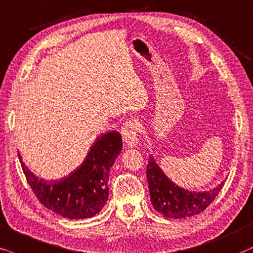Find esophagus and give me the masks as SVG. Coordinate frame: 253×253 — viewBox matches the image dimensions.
Wrapping results in <instances>:
<instances>
[{"instance_id": "esophagus-1", "label": "esophagus", "mask_w": 253, "mask_h": 253, "mask_svg": "<svg viewBox=\"0 0 253 253\" xmlns=\"http://www.w3.org/2000/svg\"><path fill=\"white\" fill-rule=\"evenodd\" d=\"M121 134L125 143L129 148H136L139 146V137H137V126L133 120H127L121 128Z\"/></svg>"}]
</instances>
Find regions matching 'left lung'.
Returning <instances> with one entry per match:
<instances>
[{"instance_id":"left-lung-1","label":"left lung","mask_w":253,"mask_h":253,"mask_svg":"<svg viewBox=\"0 0 253 253\" xmlns=\"http://www.w3.org/2000/svg\"><path fill=\"white\" fill-rule=\"evenodd\" d=\"M147 179L154 208L170 218L190 217L204 211L213 203L224 185V181H222L216 187L204 192L184 190L168 178L154 156H149Z\"/></svg>"}]
</instances>
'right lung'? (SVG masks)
<instances>
[{"label":"right lung","mask_w":253,"mask_h":253,"mask_svg":"<svg viewBox=\"0 0 253 253\" xmlns=\"http://www.w3.org/2000/svg\"><path fill=\"white\" fill-rule=\"evenodd\" d=\"M123 148L119 132L112 130L97 137L85 160L69 176L45 180L31 172L18 153L26 180L40 203L54 213L70 220L98 214L109 198L110 170Z\"/></svg>","instance_id":"1"}]
</instances>
